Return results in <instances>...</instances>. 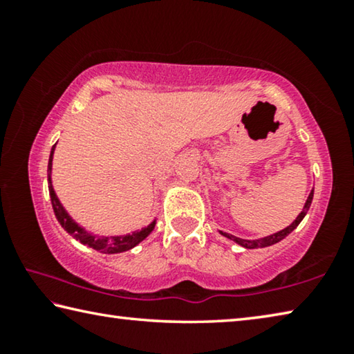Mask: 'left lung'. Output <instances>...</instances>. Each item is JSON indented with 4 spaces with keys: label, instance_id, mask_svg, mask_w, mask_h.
I'll return each instance as SVG.
<instances>
[{
    "label": "left lung",
    "instance_id": "8db88e82",
    "mask_svg": "<svg viewBox=\"0 0 354 354\" xmlns=\"http://www.w3.org/2000/svg\"><path fill=\"white\" fill-rule=\"evenodd\" d=\"M313 198H314V190H310L308 200H306V203H304L303 211L299 212L298 217H297L295 220H293L289 226L284 227V230L278 231V232H274V234H270V236L262 237V239H254V241H247V239L236 237V236L227 234V232H223V231H220V234L227 237V239H230V241H232V242L239 243V245H241V247H243V248H250V250H251V248H266V247H270V245H274V243H278L279 241H283V239H284L286 236H289L290 232H292L293 230H295V227H297L299 223H301V220L304 218V215H306L308 211H309L310 203H313Z\"/></svg>",
    "mask_w": 354,
    "mask_h": 354
}]
</instances>
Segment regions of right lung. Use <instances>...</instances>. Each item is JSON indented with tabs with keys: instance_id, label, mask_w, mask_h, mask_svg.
Returning a JSON list of instances; mask_svg holds the SVG:
<instances>
[{
	"instance_id": "right-lung-1",
	"label": "right lung",
	"mask_w": 354,
	"mask_h": 354,
	"mask_svg": "<svg viewBox=\"0 0 354 354\" xmlns=\"http://www.w3.org/2000/svg\"><path fill=\"white\" fill-rule=\"evenodd\" d=\"M55 148H56V145H53L51 153H50V160H48V190H50V198H51L53 209H55L56 218L71 237L76 239V241H80L82 245H87V247L100 251V253L115 254V253H123V251L134 248L136 245H139L142 241H145V239L151 234V231L156 226V220H153L148 226L142 227L140 231H134L133 234L111 236V237L95 236V234H92V232L84 230L82 226L77 225L76 221L70 217L68 212L65 211L62 203L57 198L55 189H53L51 167H53V154H55Z\"/></svg>"
}]
</instances>
